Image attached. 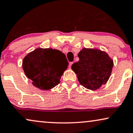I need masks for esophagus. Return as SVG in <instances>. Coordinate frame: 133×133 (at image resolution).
Segmentation results:
<instances>
[{
	"mask_svg": "<svg viewBox=\"0 0 133 133\" xmlns=\"http://www.w3.org/2000/svg\"><path fill=\"white\" fill-rule=\"evenodd\" d=\"M73 63H74V62H70V63H69V66L70 68H71V66H72V64H73Z\"/></svg>",
	"mask_w": 133,
	"mask_h": 133,
	"instance_id": "obj_1",
	"label": "esophagus"
}]
</instances>
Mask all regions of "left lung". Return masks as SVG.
Instances as JSON below:
<instances>
[{"mask_svg":"<svg viewBox=\"0 0 133 133\" xmlns=\"http://www.w3.org/2000/svg\"><path fill=\"white\" fill-rule=\"evenodd\" d=\"M79 60L72 65L81 85L96 90L105 84L110 77L113 61L107 53L97 49H83L79 52Z\"/></svg>","mask_w":133,"mask_h":133,"instance_id":"8db88e82","label":"left lung"}]
</instances>
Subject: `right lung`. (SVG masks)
<instances>
[{"instance_id": "1", "label": "right lung", "mask_w": 133, "mask_h": 133, "mask_svg": "<svg viewBox=\"0 0 133 133\" xmlns=\"http://www.w3.org/2000/svg\"><path fill=\"white\" fill-rule=\"evenodd\" d=\"M69 63L61 51L37 49L24 58L23 69L35 87L49 90L58 85Z\"/></svg>"}]
</instances>
